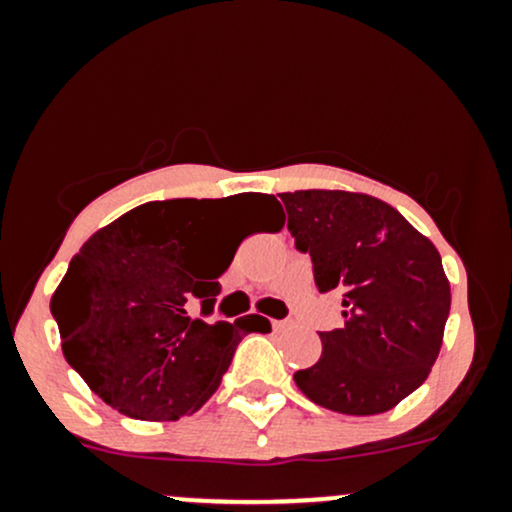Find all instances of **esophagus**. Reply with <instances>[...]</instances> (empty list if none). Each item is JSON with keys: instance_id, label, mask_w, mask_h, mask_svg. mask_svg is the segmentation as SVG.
Instances as JSON below:
<instances>
[{"instance_id": "obj_1", "label": "esophagus", "mask_w": 512, "mask_h": 512, "mask_svg": "<svg viewBox=\"0 0 512 512\" xmlns=\"http://www.w3.org/2000/svg\"><path fill=\"white\" fill-rule=\"evenodd\" d=\"M286 325H289V322H286V320H272L274 330H286Z\"/></svg>"}]
</instances>
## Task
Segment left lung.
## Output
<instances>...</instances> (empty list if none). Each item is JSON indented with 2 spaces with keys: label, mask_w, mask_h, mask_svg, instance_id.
<instances>
[{
  "label": "left lung",
  "mask_w": 512,
  "mask_h": 512,
  "mask_svg": "<svg viewBox=\"0 0 512 512\" xmlns=\"http://www.w3.org/2000/svg\"><path fill=\"white\" fill-rule=\"evenodd\" d=\"M296 248L322 293H342L344 327L320 332L322 356L293 375L320 407L383 414L431 373L450 315L436 245L395 207L344 190L281 192Z\"/></svg>",
  "instance_id": "obj_1"
}]
</instances>
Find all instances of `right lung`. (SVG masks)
Instances as JSON below:
<instances>
[{
  "label": "right lung",
  "instance_id": "1",
  "mask_svg": "<svg viewBox=\"0 0 512 512\" xmlns=\"http://www.w3.org/2000/svg\"><path fill=\"white\" fill-rule=\"evenodd\" d=\"M228 199V197H226ZM223 199V202H226ZM269 231L284 228L274 195L248 192ZM221 199L149 202L108 223L81 245L52 293L62 351L105 404L142 421H175L219 390L240 339L269 332L267 317L207 322L219 276L236 250L209 252Z\"/></svg>",
  "mask_w": 512,
  "mask_h": 512
}]
</instances>
